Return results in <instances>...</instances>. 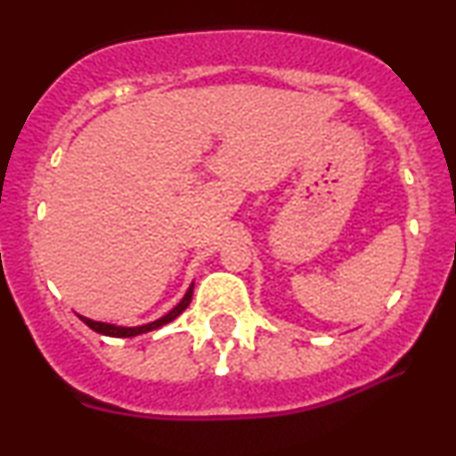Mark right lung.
<instances>
[{"label": "right lung", "instance_id": "add662e5", "mask_svg": "<svg viewBox=\"0 0 456 456\" xmlns=\"http://www.w3.org/2000/svg\"><path fill=\"white\" fill-rule=\"evenodd\" d=\"M191 297H193V284H191L189 290H186V295L183 297V301H180L178 305L172 312H167L166 316L159 318V321L155 322H148V325H142V327H117V325H108V322H97V321H91V318H85L80 316V321L85 322L86 327H91L93 331L102 333V336H110V338H134V336H140V333H146V331H152V329H159L163 325H167L169 321H174L175 316L183 312L186 305L191 304Z\"/></svg>", "mask_w": 456, "mask_h": 456}]
</instances>
